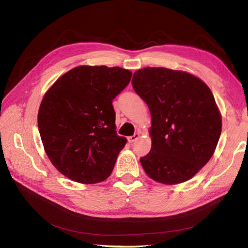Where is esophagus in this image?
I'll list each match as a JSON object with an SVG mask.
<instances>
[{
    "label": "esophagus",
    "instance_id": "34e87169",
    "mask_svg": "<svg viewBox=\"0 0 248 248\" xmlns=\"http://www.w3.org/2000/svg\"><path fill=\"white\" fill-rule=\"evenodd\" d=\"M139 138H140V134H139V133H135V134L132 135V136H129V138H128V141H129V143H133V141H135Z\"/></svg>",
    "mask_w": 248,
    "mask_h": 248
}]
</instances>
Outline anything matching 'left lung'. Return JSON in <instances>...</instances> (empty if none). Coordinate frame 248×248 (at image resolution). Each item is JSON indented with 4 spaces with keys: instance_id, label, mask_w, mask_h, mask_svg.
Listing matches in <instances>:
<instances>
[{
    "instance_id": "8db88e82",
    "label": "left lung",
    "mask_w": 248,
    "mask_h": 248,
    "mask_svg": "<svg viewBox=\"0 0 248 248\" xmlns=\"http://www.w3.org/2000/svg\"><path fill=\"white\" fill-rule=\"evenodd\" d=\"M132 86L151 114V149L140 159L144 170L160 183L187 181L211 159L222 132L211 91L189 73L162 67L138 70Z\"/></svg>"
}]
</instances>
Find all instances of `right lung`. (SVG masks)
Instances as JSON below:
<instances>
[{
	"mask_svg": "<svg viewBox=\"0 0 248 248\" xmlns=\"http://www.w3.org/2000/svg\"><path fill=\"white\" fill-rule=\"evenodd\" d=\"M132 72L120 67L80 66L62 76L41 101L38 129L56 170L85 184L105 180L127 140L117 135L113 100Z\"/></svg>",
	"mask_w": 248,
	"mask_h": 248,
	"instance_id": "right-lung-1",
	"label": "right lung"
}]
</instances>
